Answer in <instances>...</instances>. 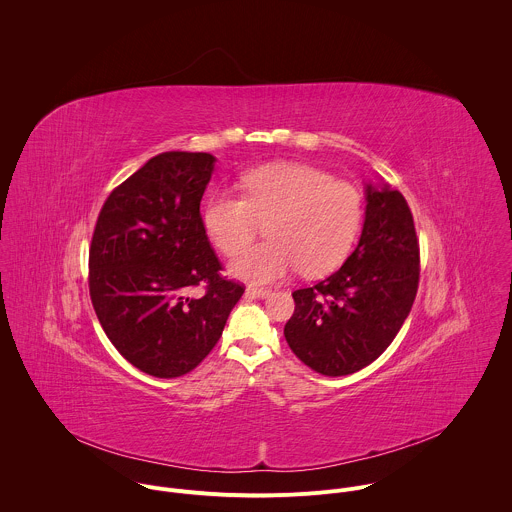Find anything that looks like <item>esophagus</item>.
<instances>
[{"label": "esophagus", "instance_id": "esophagus-1", "mask_svg": "<svg viewBox=\"0 0 512 512\" xmlns=\"http://www.w3.org/2000/svg\"><path fill=\"white\" fill-rule=\"evenodd\" d=\"M246 294H248V296H252V298H268V296L272 294V290H268V288H254V286H250V288L246 290Z\"/></svg>", "mask_w": 512, "mask_h": 512}]
</instances>
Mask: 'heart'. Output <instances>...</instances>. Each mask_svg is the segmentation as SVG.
Listing matches in <instances>:
<instances>
[{
    "label": "heart",
    "instance_id": "1",
    "mask_svg": "<svg viewBox=\"0 0 512 512\" xmlns=\"http://www.w3.org/2000/svg\"><path fill=\"white\" fill-rule=\"evenodd\" d=\"M202 220L208 238L224 256L237 254L266 223L269 240L239 251L230 272L252 284H272L298 266L306 276L340 266L363 222V196L357 186L330 172L270 165L242 176V196L214 192Z\"/></svg>",
    "mask_w": 512,
    "mask_h": 512
}]
</instances>
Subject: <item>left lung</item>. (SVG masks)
I'll use <instances>...</instances> for the list:
<instances>
[{
	"mask_svg": "<svg viewBox=\"0 0 512 512\" xmlns=\"http://www.w3.org/2000/svg\"><path fill=\"white\" fill-rule=\"evenodd\" d=\"M419 238L399 190L367 186L359 244L330 278L292 294L290 349L314 371L349 375L395 340L419 288Z\"/></svg>",
	"mask_w": 512,
	"mask_h": 512,
	"instance_id": "8db88e82",
	"label": "left lung"
}]
</instances>
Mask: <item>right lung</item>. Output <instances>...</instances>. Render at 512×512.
<instances>
[{"label": "right lung", "mask_w": 512, "mask_h": 512, "mask_svg": "<svg viewBox=\"0 0 512 512\" xmlns=\"http://www.w3.org/2000/svg\"><path fill=\"white\" fill-rule=\"evenodd\" d=\"M212 169L208 153L157 155L111 190L93 230L95 314L117 351L153 377L192 371L244 294V284L220 274L200 216Z\"/></svg>", "instance_id": "1"}]
</instances>
